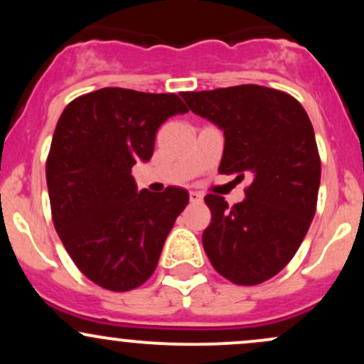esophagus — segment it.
I'll use <instances>...</instances> for the list:
<instances>
[{"instance_id": "esophagus-1", "label": "esophagus", "mask_w": 364, "mask_h": 364, "mask_svg": "<svg viewBox=\"0 0 364 364\" xmlns=\"http://www.w3.org/2000/svg\"><path fill=\"white\" fill-rule=\"evenodd\" d=\"M203 200V195L198 191H190V203H200Z\"/></svg>"}]
</instances>
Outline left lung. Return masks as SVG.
<instances>
[{"instance_id":"8db88e82","label":"left lung","mask_w":364,"mask_h":364,"mask_svg":"<svg viewBox=\"0 0 364 364\" xmlns=\"http://www.w3.org/2000/svg\"><path fill=\"white\" fill-rule=\"evenodd\" d=\"M181 97L224 129L219 173L252 178L236 205L205 196L212 212L202 236L208 260L237 286L269 281L298 252L316 210L321 164L311 121L292 95L253 83Z\"/></svg>"}]
</instances>
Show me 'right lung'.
<instances>
[{
  "label": "right lung",
  "mask_w": 364,
  "mask_h": 364,
  "mask_svg": "<svg viewBox=\"0 0 364 364\" xmlns=\"http://www.w3.org/2000/svg\"><path fill=\"white\" fill-rule=\"evenodd\" d=\"M188 112L176 94L106 87L73 99L58 119L46 161L54 228L78 270L124 292L156 270L188 191H136L132 168L150 161L157 128Z\"/></svg>",
  "instance_id": "right-lung-1"
}]
</instances>
